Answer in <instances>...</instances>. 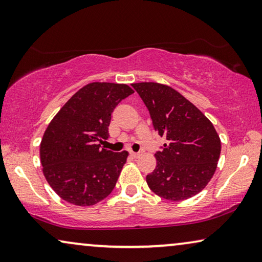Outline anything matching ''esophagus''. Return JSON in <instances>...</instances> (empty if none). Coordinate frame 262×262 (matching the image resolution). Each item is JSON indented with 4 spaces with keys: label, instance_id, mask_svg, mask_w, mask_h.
<instances>
[{
    "label": "esophagus",
    "instance_id": "1",
    "mask_svg": "<svg viewBox=\"0 0 262 262\" xmlns=\"http://www.w3.org/2000/svg\"><path fill=\"white\" fill-rule=\"evenodd\" d=\"M130 155H131V157H134V158H138L140 156L139 152H134V151H131Z\"/></svg>",
    "mask_w": 262,
    "mask_h": 262
}]
</instances>
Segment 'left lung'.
<instances>
[{
	"mask_svg": "<svg viewBox=\"0 0 262 262\" xmlns=\"http://www.w3.org/2000/svg\"><path fill=\"white\" fill-rule=\"evenodd\" d=\"M149 110L155 131L166 143L146 183L155 194L183 201L199 194L217 168L221 140L214 125L180 92L158 82L132 84Z\"/></svg>",
	"mask_w": 262,
	"mask_h": 262,
	"instance_id": "8db88e82",
	"label": "left lung"
}]
</instances>
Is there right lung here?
<instances>
[{
  "label": "right lung",
  "mask_w": 262,
  "mask_h": 262,
  "mask_svg": "<svg viewBox=\"0 0 262 262\" xmlns=\"http://www.w3.org/2000/svg\"><path fill=\"white\" fill-rule=\"evenodd\" d=\"M132 93L126 84L91 82L48 124L40 144L42 171L66 202L89 207L112 192L128 154L112 152L98 143L108 137L113 110Z\"/></svg>",
  "instance_id": "right-lung-1"
}]
</instances>
